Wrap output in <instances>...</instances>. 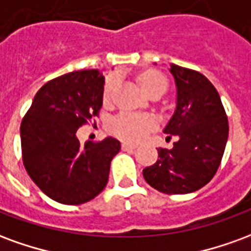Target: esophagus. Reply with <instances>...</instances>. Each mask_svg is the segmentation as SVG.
Segmentation results:
<instances>
[{
    "mask_svg": "<svg viewBox=\"0 0 251 251\" xmlns=\"http://www.w3.org/2000/svg\"><path fill=\"white\" fill-rule=\"evenodd\" d=\"M137 145L134 144H130V142H122V149L124 151H133V149H136Z\"/></svg>",
    "mask_w": 251,
    "mask_h": 251,
    "instance_id": "esophagus-1",
    "label": "esophagus"
}]
</instances>
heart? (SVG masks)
<instances>
[{
  "label": "heart",
  "instance_id": "heart-1",
  "mask_svg": "<svg viewBox=\"0 0 251 251\" xmlns=\"http://www.w3.org/2000/svg\"><path fill=\"white\" fill-rule=\"evenodd\" d=\"M138 82L141 87L147 91L149 95L154 93L164 94L168 88V80L161 72L149 70L138 75ZM118 84V77L113 75L110 76L103 87V99L109 102L115 87ZM156 126V120L152 115L148 114H134V113H122L117 115L110 124V130L115 136L121 137L127 141H140L147 136L149 131Z\"/></svg>",
  "mask_w": 251,
  "mask_h": 251
}]
</instances>
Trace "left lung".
<instances>
[{"instance_id": "left-lung-1", "label": "left lung", "mask_w": 251, "mask_h": 251, "mask_svg": "<svg viewBox=\"0 0 251 251\" xmlns=\"http://www.w3.org/2000/svg\"><path fill=\"white\" fill-rule=\"evenodd\" d=\"M177 103L164 133L177 137L172 149L160 148L157 161L142 171L144 179L163 194H191L204 187L221 165L228 121L221 97L207 77L171 64Z\"/></svg>"}]
</instances>
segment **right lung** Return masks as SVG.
Listing matches in <instances>:
<instances>
[{
	"label": "right lung",
	"instance_id": "add662e5",
	"mask_svg": "<svg viewBox=\"0 0 251 251\" xmlns=\"http://www.w3.org/2000/svg\"><path fill=\"white\" fill-rule=\"evenodd\" d=\"M104 75L82 70L57 76L37 91L21 122V152L39 188L62 204H83L107 184L110 163L120 152L114 137L82 145L80 126L99 115Z\"/></svg>",
	"mask_w": 251,
	"mask_h": 251
}]
</instances>
